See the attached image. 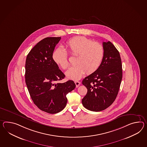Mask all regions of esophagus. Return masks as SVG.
<instances>
[{
  "label": "esophagus",
  "instance_id": "1",
  "mask_svg": "<svg viewBox=\"0 0 147 147\" xmlns=\"http://www.w3.org/2000/svg\"><path fill=\"white\" fill-rule=\"evenodd\" d=\"M75 85H76V87L78 88L79 87V86L80 85V82L78 81H75Z\"/></svg>",
  "mask_w": 147,
  "mask_h": 147
}]
</instances>
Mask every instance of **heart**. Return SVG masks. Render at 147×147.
Returning <instances> with one entry per match:
<instances>
[{
    "label": "heart",
    "mask_w": 147,
    "mask_h": 147,
    "mask_svg": "<svg viewBox=\"0 0 147 147\" xmlns=\"http://www.w3.org/2000/svg\"><path fill=\"white\" fill-rule=\"evenodd\" d=\"M66 47L69 53L76 56V64L68 69L66 75L68 79L79 80L86 72L91 74L96 71L103 60L105 50L99 42H93L84 36H76L69 40ZM54 62L61 68L65 69L69 66L68 54L62 47H58L52 54Z\"/></svg>",
    "instance_id": "b5f03b06"
}]
</instances>
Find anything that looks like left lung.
Masks as SVG:
<instances>
[{"mask_svg":"<svg viewBox=\"0 0 147 147\" xmlns=\"http://www.w3.org/2000/svg\"><path fill=\"white\" fill-rule=\"evenodd\" d=\"M102 45L105 54L99 67L82 81L88 92L82 102L91 111H101L109 107L118 94L122 81V61L118 50L110 41Z\"/></svg>","mask_w":147,"mask_h":147,"instance_id":"left-lung-1","label":"left lung"}]
</instances>
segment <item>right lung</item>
Masks as SVG:
<instances>
[{
	"mask_svg": "<svg viewBox=\"0 0 147 147\" xmlns=\"http://www.w3.org/2000/svg\"><path fill=\"white\" fill-rule=\"evenodd\" d=\"M61 37H47L41 40L27 55L25 82L34 104L49 114L61 111L66 106V94L75 88L72 80L59 82L65 78L52 58Z\"/></svg>",
	"mask_w": 147,
	"mask_h": 147,
	"instance_id": "obj_1",
	"label": "right lung"
}]
</instances>
